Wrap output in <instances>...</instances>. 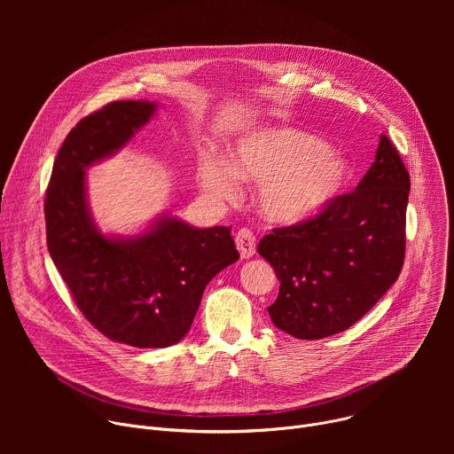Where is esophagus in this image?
Segmentation results:
<instances>
[{"mask_svg":"<svg viewBox=\"0 0 454 454\" xmlns=\"http://www.w3.org/2000/svg\"><path fill=\"white\" fill-rule=\"evenodd\" d=\"M235 244H237V249H239L242 258H249L256 251V247H254V235L249 230H246V228L237 231Z\"/></svg>","mask_w":454,"mask_h":454,"instance_id":"34e87169","label":"esophagus"}]
</instances>
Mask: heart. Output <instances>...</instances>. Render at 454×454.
Segmentation results:
<instances>
[{"mask_svg": "<svg viewBox=\"0 0 454 454\" xmlns=\"http://www.w3.org/2000/svg\"><path fill=\"white\" fill-rule=\"evenodd\" d=\"M352 176V163L325 140L293 127H262L237 138L230 161L207 158L200 167V186L208 196L230 201L239 193V177L262 184V214L273 223L293 224L327 208Z\"/></svg>", "mask_w": 454, "mask_h": 454, "instance_id": "heart-1", "label": "heart"}]
</instances>
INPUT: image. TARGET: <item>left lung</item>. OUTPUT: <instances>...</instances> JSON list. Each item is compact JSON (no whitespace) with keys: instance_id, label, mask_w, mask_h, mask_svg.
I'll list each match as a JSON object with an SVG mask.
<instances>
[{"instance_id":"1","label":"left lung","mask_w":454,"mask_h":454,"mask_svg":"<svg viewBox=\"0 0 454 454\" xmlns=\"http://www.w3.org/2000/svg\"><path fill=\"white\" fill-rule=\"evenodd\" d=\"M410 174L387 137L354 192L317 217L275 228L256 251L280 291L268 307L275 327L298 340L347 331L390 289L404 262Z\"/></svg>"}]
</instances>
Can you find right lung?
Masks as SVG:
<instances>
[{
    "mask_svg": "<svg viewBox=\"0 0 454 454\" xmlns=\"http://www.w3.org/2000/svg\"><path fill=\"white\" fill-rule=\"evenodd\" d=\"M156 109L120 100L82 118L59 149L44 200L48 251L77 307L104 336L138 348L179 343L208 282L239 261L226 226L201 230L163 214L123 237L95 224L86 170L123 149Z\"/></svg>",
    "mask_w": 454,
    "mask_h": 454,
    "instance_id": "1",
    "label": "right lung"
}]
</instances>
